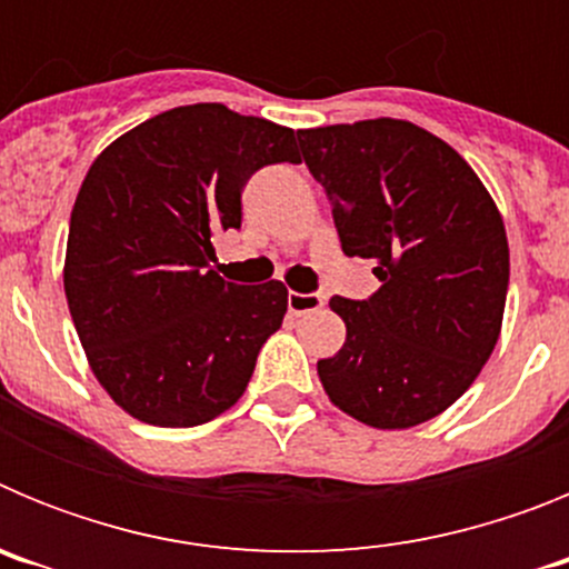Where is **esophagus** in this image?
<instances>
[{
	"instance_id": "esophagus-1",
	"label": "esophagus",
	"mask_w": 569,
	"mask_h": 569,
	"mask_svg": "<svg viewBox=\"0 0 569 569\" xmlns=\"http://www.w3.org/2000/svg\"><path fill=\"white\" fill-rule=\"evenodd\" d=\"M321 305H325V299H321L319 293H293V290L288 293V308L293 316H305L310 313V310H319Z\"/></svg>"
}]
</instances>
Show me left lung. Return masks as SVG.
Returning <instances> with one entry per match:
<instances>
[{
	"instance_id": "8db88e82",
	"label": "left lung",
	"mask_w": 569,
	"mask_h": 569,
	"mask_svg": "<svg viewBox=\"0 0 569 569\" xmlns=\"http://www.w3.org/2000/svg\"><path fill=\"white\" fill-rule=\"evenodd\" d=\"M299 144L341 250L381 281L370 299H330L347 339L319 361L325 393L379 430L445 413L501 333L510 248L499 208L450 144L405 119L299 130Z\"/></svg>"
}]
</instances>
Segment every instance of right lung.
Returning <instances> with one entry per match:
<instances>
[{
    "instance_id": "1",
    "label": "right lung",
    "mask_w": 569,
    "mask_h": 569,
    "mask_svg": "<svg viewBox=\"0 0 569 569\" xmlns=\"http://www.w3.org/2000/svg\"><path fill=\"white\" fill-rule=\"evenodd\" d=\"M293 144L290 128L202 102L136 124L90 164L64 296L90 370L133 419L196 427L244 393L288 288L222 279L210 239L241 228L256 170L301 162Z\"/></svg>"
}]
</instances>
